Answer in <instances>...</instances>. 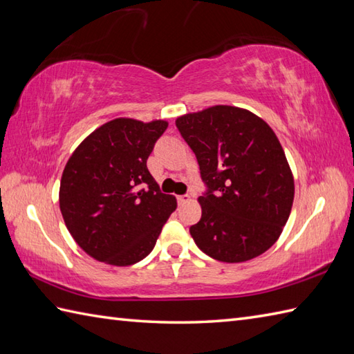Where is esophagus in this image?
<instances>
[{"mask_svg": "<svg viewBox=\"0 0 354 354\" xmlns=\"http://www.w3.org/2000/svg\"><path fill=\"white\" fill-rule=\"evenodd\" d=\"M190 201H192L190 194H181V196H178V204L179 205H184V204H187V202H190Z\"/></svg>", "mask_w": 354, "mask_h": 354, "instance_id": "esophagus-1", "label": "esophagus"}]
</instances>
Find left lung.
<instances>
[{"mask_svg":"<svg viewBox=\"0 0 354 354\" xmlns=\"http://www.w3.org/2000/svg\"><path fill=\"white\" fill-rule=\"evenodd\" d=\"M196 155L207 190L202 217L190 234L202 252L240 263L268 251L280 237L293 204V176L266 122L252 112L217 104L176 120Z\"/></svg>","mask_w":354,"mask_h":354,"instance_id":"1","label":"left lung"}]
</instances>
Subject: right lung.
Segmentation results:
<instances>
[{
  "instance_id": "add662e5",
  "label": "right lung",
  "mask_w": 354,
  "mask_h": 354,
  "mask_svg": "<svg viewBox=\"0 0 354 354\" xmlns=\"http://www.w3.org/2000/svg\"><path fill=\"white\" fill-rule=\"evenodd\" d=\"M167 122L115 118L80 142L66 162L59 205L70 234L93 259L129 266L150 254L176 199L161 193L147 158Z\"/></svg>"
}]
</instances>
